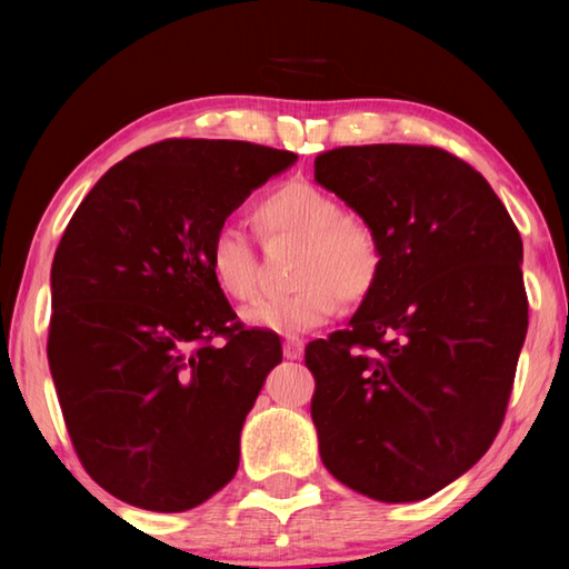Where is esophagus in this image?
I'll return each instance as SVG.
<instances>
[{
  "instance_id": "1",
  "label": "esophagus",
  "mask_w": 569,
  "mask_h": 569,
  "mask_svg": "<svg viewBox=\"0 0 569 569\" xmlns=\"http://www.w3.org/2000/svg\"><path fill=\"white\" fill-rule=\"evenodd\" d=\"M303 349H306V342L298 340V337H291V340L283 342V357L286 359H300V357H303Z\"/></svg>"
}]
</instances>
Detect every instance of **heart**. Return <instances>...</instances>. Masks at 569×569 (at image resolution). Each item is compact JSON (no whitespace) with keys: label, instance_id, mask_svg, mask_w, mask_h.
I'll return each instance as SVG.
<instances>
[{"label":"heart","instance_id":"1","mask_svg":"<svg viewBox=\"0 0 569 569\" xmlns=\"http://www.w3.org/2000/svg\"><path fill=\"white\" fill-rule=\"evenodd\" d=\"M266 239L303 244L296 266V293L266 298L244 310L247 325L278 335H306L328 322L345 303H361L379 283L381 239L369 222L347 212L345 202L308 180H288L257 204ZM208 269L220 291L247 303L259 291L257 251L244 229L222 224L208 247Z\"/></svg>","mask_w":569,"mask_h":569}]
</instances>
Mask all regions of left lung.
<instances>
[{
  "label": "left lung",
  "instance_id": "1",
  "mask_svg": "<svg viewBox=\"0 0 569 569\" xmlns=\"http://www.w3.org/2000/svg\"><path fill=\"white\" fill-rule=\"evenodd\" d=\"M316 180L383 247L349 328L306 347L322 465L369 499H428L503 422L528 330L521 234L485 176L435 147L332 149Z\"/></svg>",
  "mask_w": 569,
  "mask_h": 569
}]
</instances>
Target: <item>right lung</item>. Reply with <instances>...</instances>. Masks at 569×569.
I'll return each instance as SVG.
<instances>
[{
  "mask_svg": "<svg viewBox=\"0 0 569 569\" xmlns=\"http://www.w3.org/2000/svg\"><path fill=\"white\" fill-rule=\"evenodd\" d=\"M296 161L249 141L166 139L112 166L68 222L48 365L72 447L112 497L178 513L234 477L241 426L283 352L276 332L237 322L208 247Z\"/></svg>",
  "mask_w": 569,
  "mask_h": 569,
  "instance_id": "add662e5",
  "label": "right lung"
}]
</instances>
